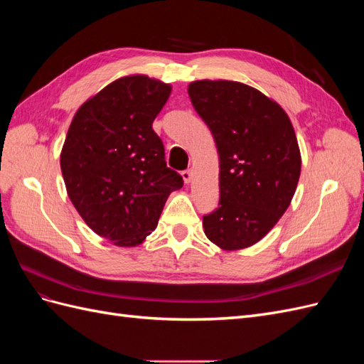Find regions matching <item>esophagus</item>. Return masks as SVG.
Here are the masks:
<instances>
[{"mask_svg":"<svg viewBox=\"0 0 364 364\" xmlns=\"http://www.w3.org/2000/svg\"><path fill=\"white\" fill-rule=\"evenodd\" d=\"M182 178L185 181V183H190L193 179V171L191 170H183L182 171Z\"/></svg>","mask_w":364,"mask_h":364,"instance_id":"1","label":"esophagus"}]
</instances>
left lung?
<instances>
[{"instance_id": "obj_1", "label": "left lung", "mask_w": 364, "mask_h": 364, "mask_svg": "<svg viewBox=\"0 0 364 364\" xmlns=\"http://www.w3.org/2000/svg\"><path fill=\"white\" fill-rule=\"evenodd\" d=\"M188 94L220 158V200L203 215L205 234L225 250L249 247L293 199L301 176L294 129L279 105L245 83L199 80Z\"/></svg>"}]
</instances>
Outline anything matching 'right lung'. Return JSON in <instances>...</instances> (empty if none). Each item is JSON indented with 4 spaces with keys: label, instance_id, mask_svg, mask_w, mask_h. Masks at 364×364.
Listing matches in <instances>:
<instances>
[{
    "label": "right lung",
    "instance_id": "obj_1",
    "mask_svg": "<svg viewBox=\"0 0 364 364\" xmlns=\"http://www.w3.org/2000/svg\"><path fill=\"white\" fill-rule=\"evenodd\" d=\"M170 92L147 75L123 77L83 103L68 129L60 168L70 199L86 225L117 246L142 243L170 193L183 185L151 127Z\"/></svg>",
    "mask_w": 364,
    "mask_h": 364
}]
</instances>
